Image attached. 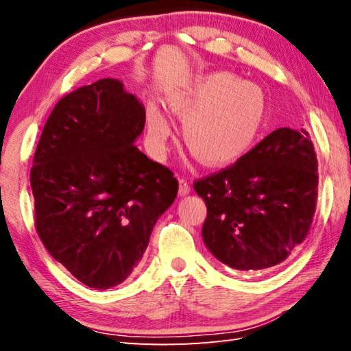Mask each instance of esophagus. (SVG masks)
I'll return each instance as SVG.
<instances>
[{"instance_id":"esophagus-1","label":"esophagus","mask_w":351,"mask_h":351,"mask_svg":"<svg viewBox=\"0 0 351 351\" xmlns=\"http://www.w3.org/2000/svg\"><path fill=\"white\" fill-rule=\"evenodd\" d=\"M178 182H180V190H178V192H180L181 197H184V195H187L190 192V184L184 180V178H180Z\"/></svg>"}]
</instances>
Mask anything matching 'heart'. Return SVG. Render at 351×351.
Instances as JSON below:
<instances>
[{"label":"heart","instance_id":"obj_1","mask_svg":"<svg viewBox=\"0 0 351 351\" xmlns=\"http://www.w3.org/2000/svg\"><path fill=\"white\" fill-rule=\"evenodd\" d=\"M171 112L182 121L184 144L210 167L234 164L258 139L266 114L265 93L229 73H212L167 94ZM170 122L158 106L147 108V139L156 156L167 153Z\"/></svg>","mask_w":351,"mask_h":351}]
</instances>
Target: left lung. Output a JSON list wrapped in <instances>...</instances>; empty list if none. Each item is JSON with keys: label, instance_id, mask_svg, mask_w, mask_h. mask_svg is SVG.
Wrapping results in <instances>:
<instances>
[{"label": "left lung", "instance_id": "left-lung-1", "mask_svg": "<svg viewBox=\"0 0 351 351\" xmlns=\"http://www.w3.org/2000/svg\"><path fill=\"white\" fill-rule=\"evenodd\" d=\"M317 184L308 132L276 130L232 165L193 182L207 207V249L240 271L280 265L310 232Z\"/></svg>", "mask_w": 351, "mask_h": 351}]
</instances>
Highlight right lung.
I'll use <instances>...</instances> for the list:
<instances>
[{"instance_id": "add662e5", "label": "right lung", "mask_w": 351, "mask_h": 351, "mask_svg": "<svg viewBox=\"0 0 351 351\" xmlns=\"http://www.w3.org/2000/svg\"><path fill=\"white\" fill-rule=\"evenodd\" d=\"M144 125L139 100L102 79L58 100L41 132L31 169L35 229L90 288L108 289L132 274L176 198L173 171L134 145Z\"/></svg>"}]
</instances>
